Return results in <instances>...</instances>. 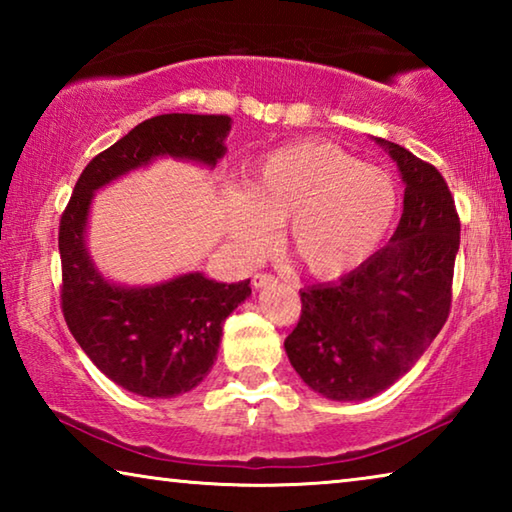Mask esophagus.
I'll use <instances>...</instances> for the list:
<instances>
[{
  "label": "esophagus",
  "mask_w": 512,
  "mask_h": 512,
  "mask_svg": "<svg viewBox=\"0 0 512 512\" xmlns=\"http://www.w3.org/2000/svg\"><path fill=\"white\" fill-rule=\"evenodd\" d=\"M273 284H277V280H275L273 275H268V273H255V275H253V287H255V289L273 287Z\"/></svg>",
  "instance_id": "esophagus-1"
}]
</instances>
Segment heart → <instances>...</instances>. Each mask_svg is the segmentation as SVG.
<instances>
[{
    "instance_id": "1",
    "label": "heart",
    "mask_w": 512,
    "mask_h": 512,
    "mask_svg": "<svg viewBox=\"0 0 512 512\" xmlns=\"http://www.w3.org/2000/svg\"><path fill=\"white\" fill-rule=\"evenodd\" d=\"M400 212V192L384 169L332 142L282 146L257 164L248 192L228 196L230 237L257 253L287 223V248L307 273L336 280L366 264Z\"/></svg>"
}]
</instances>
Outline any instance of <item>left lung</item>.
I'll list each match as a JSON object with an SVG mask.
<instances>
[{
  "label": "left lung",
  "instance_id": "left-lung-1",
  "mask_svg": "<svg viewBox=\"0 0 512 512\" xmlns=\"http://www.w3.org/2000/svg\"><path fill=\"white\" fill-rule=\"evenodd\" d=\"M400 169L404 210L391 241L339 282L302 289L284 341L311 391L359 402L409 372L443 329L461 223L445 178L404 146L372 137Z\"/></svg>",
  "mask_w": 512,
  "mask_h": 512
}]
</instances>
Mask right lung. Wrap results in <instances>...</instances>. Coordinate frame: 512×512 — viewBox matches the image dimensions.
Segmentation results:
<instances>
[{
	"mask_svg": "<svg viewBox=\"0 0 512 512\" xmlns=\"http://www.w3.org/2000/svg\"><path fill=\"white\" fill-rule=\"evenodd\" d=\"M230 128L228 115L171 112L142 121L83 169L60 219L67 327L94 366L128 393L167 400L201 384L214 366L225 318L250 296V280L216 282L201 271L137 287L110 280L88 248L94 194L160 158L212 171L228 151Z\"/></svg>",
	"mask_w": 512,
	"mask_h": 512,
	"instance_id": "add662e5",
	"label": "right lung"
}]
</instances>
